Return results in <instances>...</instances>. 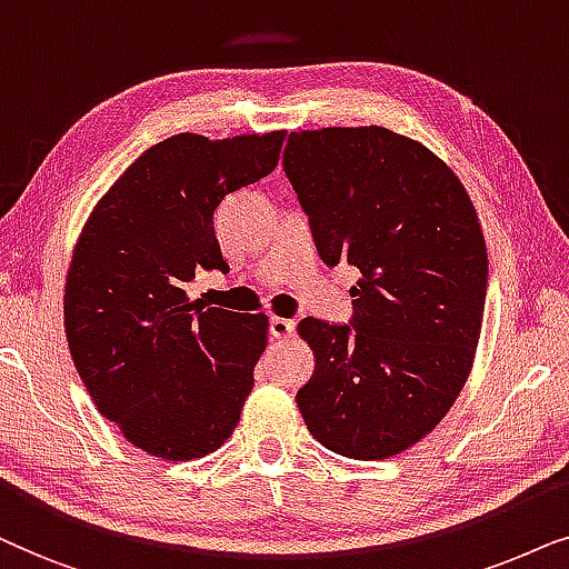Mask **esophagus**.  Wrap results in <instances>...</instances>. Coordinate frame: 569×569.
<instances>
[{
    "label": "esophagus",
    "instance_id": "34e87169",
    "mask_svg": "<svg viewBox=\"0 0 569 569\" xmlns=\"http://www.w3.org/2000/svg\"><path fill=\"white\" fill-rule=\"evenodd\" d=\"M293 330H297V322L289 320V317H272L270 320V332L276 338H291Z\"/></svg>",
    "mask_w": 569,
    "mask_h": 569
}]
</instances>
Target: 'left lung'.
Wrapping results in <instances>:
<instances>
[{"label":"left lung","instance_id":"8db88e82","mask_svg":"<svg viewBox=\"0 0 569 569\" xmlns=\"http://www.w3.org/2000/svg\"><path fill=\"white\" fill-rule=\"evenodd\" d=\"M283 169L322 260L361 272L351 325L299 322L315 353L299 411L338 456L392 458L471 375L489 272L479 216L442 158L385 127L291 132Z\"/></svg>","mask_w":569,"mask_h":569}]
</instances>
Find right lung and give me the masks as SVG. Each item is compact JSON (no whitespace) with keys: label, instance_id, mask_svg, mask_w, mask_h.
Masks as SVG:
<instances>
[{"label":"right lung","instance_id":"right-lung-1","mask_svg":"<svg viewBox=\"0 0 569 569\" xmlns=\"http://www.w3.org/2000/svg\"><path fill=\"white\" fill-rule=\"evenodd\" d=\"M286 130L148 148L82 226L64 283V332L98 411L163 460L221 448L268 346V317L189 301L194 270H229L213 213L278 166Z\"/></svg>","mask_w":569,"mask_h":569}]
</instances>
